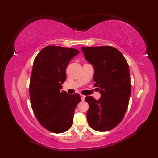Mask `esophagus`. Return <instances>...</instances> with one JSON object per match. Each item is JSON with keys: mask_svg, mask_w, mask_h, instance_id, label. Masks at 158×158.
I'll return each instance as SVG.
<instances>
[{"mask_svg": "<svg viewBox=\"0 0 158 158\" xmlns=\"http://www.w3.org/2000/svg\"><path fill=\"white\" fill-rule=\"evenodd\" d=\"M85 96L84 95H81V100H85Z\"/></svg>", "mask_w": 158, "mask_h": 158, "instance_id": "1", "label": "esophagus"}]
</instances>
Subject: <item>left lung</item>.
<instances>
[{"label": "left lung", "instance_id": "1", "mask_svg": "<svg viewBox=\"0 0 158 158\" xmlns=\"http://www.w3.org/2000/svg\"><path fill=\"white\" fill-rule=\"evenodd\" d=\"M87 61L94 68L93 81L100 88L101 98H85L89 105L87 121L92 129L106 132L123 118L131 93L129 66L118 49L111 46L81 47Z\"/></svg>", "mask_w": 158, "mask_h": 158}]
</instances>
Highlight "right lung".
<instances>
[{
	"label": "right lung",
	"instance_id": "obj_1",
	"mask_svg": "<svg viewBox=\"0 0 158 158\" xmlns=\"http://www.w3.org/2000/svg\"><path fill=\"white\" fill-rule=\"evenodd\" d=\"M78 53L73 48L47 46L34 60L29 85L31 107L42 126L53 133L71 127L74 110L81 101L78 93L69 95L60 90L67 66Z\"/></svg>",
	"mask_w": 158,
	"mask_h": 158
}]
</instances>
